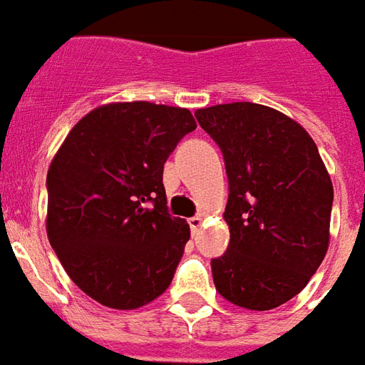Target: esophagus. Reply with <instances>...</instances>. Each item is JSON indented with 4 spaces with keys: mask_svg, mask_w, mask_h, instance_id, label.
<instances>
[{
    "mask_svg": "<svg viewBox=\"0 0 365 365\" xmlns=\"http://www.w3.org/2000/svg\"><path fill=\"white\" fill-rule=\"evenodd\" d=\"M187 223H190L191 233H195V231H200L201 223H203V217H201V215H193V217L187 219Z\"/></svg>",
    "mask_w": 365,
    "mask_h": 365,
    "instance_id": "34e87169",
    "label": "esophagus"
}]
</instances>
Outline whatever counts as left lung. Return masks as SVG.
Listing matches in <instances>:
<instances>
[{"instance_id": "left-lung-1", "label": "left lung", "mask_w": 365, "mask_h": 365, "mask_svg": "<svg viewBox=\"0 0 365 365\" xmlns=\"http://www.w3.org/2000/svg\"><path fill=\"white\" fill-rule=\"evenodd\" d=\"M229 180L227 251L211 259L215 289L249 310L297 297L324 261L334 190L314 140L282 112L255 103L195 112Z\"/></svg>"}]
</instances>
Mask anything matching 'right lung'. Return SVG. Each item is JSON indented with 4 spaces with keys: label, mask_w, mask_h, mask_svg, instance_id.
<instances>
[{
    "label": "right lung",
    "mask_w": 365,
    "mask_h": 365,
    "mask_svg": "<svg viewBox=\"0 0 365 365\" xmlns=\"http://www.w3.org/2000/svg\"><path fill=\"white\" fill-rule=\"evenodd\" d=\"M195 128L187 108L106 104L76 122L53 158L49 243L76 287L104 307H144L174 279L190 225L170 215L162 175Z\"/></svg>",
    "instance_id": "add662e5"
}]
</instances>
